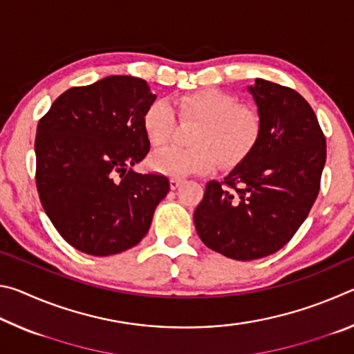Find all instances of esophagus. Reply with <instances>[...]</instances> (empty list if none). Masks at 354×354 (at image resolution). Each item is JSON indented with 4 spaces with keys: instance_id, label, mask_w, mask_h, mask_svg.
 <instances>
[{
    "instance_id": "obj_1",
    "label": "esophagus",
    "mask_w": 354,
    "mask_h": 354,
    "mask_svg": "<svg viewBox=\"0 0 354 354\" xmlns=\"http://www.w3.org/2000/svg\"><path fill=\"white\" fill-rule=\"evenodd\" d=\"M183 181L184 179L183 178H176V176H173V178H170V187L175 190L176 187H179V185L183 184Z\"/></svg>"
}]
</instances>
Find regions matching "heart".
<instances>
[{"label": "heart", "mask_w": 354, "mask_h": 354, "mask_svg": "<svg viewBox=\"0 0 354 354\" xmlns=\"http://www.w3.org/2000/svg\"><path fill=\"white\" fill-rule=\"evenodd\" d=\"M170 103L158 100L149 104L142 117V127L153 147H167L175 139L178 118L183 123L198 122L192 134L194 147H171L154 154L149 165L165 175L184 176L206 173L220 162L234 167L243 162L257 147L263 120L253 106L241 104L236 95L220 88H201Z\"/></svg>", "instance_id": "obj_1"}]
</instances>
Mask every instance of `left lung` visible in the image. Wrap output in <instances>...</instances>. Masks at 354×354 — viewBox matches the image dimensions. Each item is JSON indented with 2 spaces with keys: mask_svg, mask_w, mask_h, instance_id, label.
I'll return each mask as SVG.
<instances>
[{
  "mask_svg": "<svg viewBox=\"0 0 354 354\" xmlns=\"http://www.w3.org/2000/svg\"><path fill=\"white\" fill-rule=\"evenodd\" d=\"M262 137L223 181H209L194 221L203 243L236 261L277 253L295 236L319 195L326 139L297 91L256 80L250 87Z\"/></svg>",
  "mask_w": 354,
  "mask_h": 354,
  "instance_id": "left-lung-1",
  "label": "left lung"
}]
</instances>
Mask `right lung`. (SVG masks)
I'll return each mask as SVG.
<instances>
[{
	"label": "right lung",
	"instance_id": "right-lung-1",
	"mask_svg": "<svg viewBox=\"0 0 354 354\" xmlns=\"http://www.w3.org/2000/svg\"><path fill=\"white\" fill-rule=\"evenodd\" d=\"M154 100L140 77L107 76L68 88L39 120V198L64 241L82 253L133 248L169 194L167 176L129 169L149 151L142 117Z\"/></svg>",
	"mask_w": 354,
	"mask_h": 354
}]
</instances>
